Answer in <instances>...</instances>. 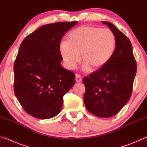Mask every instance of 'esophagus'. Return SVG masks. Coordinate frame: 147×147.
I'll return each mask as SVG.
<instances>
[{"label": "esophagus", "mask_w": 147, "mask_h": 147, "mask_svg": "<svg viewBox=\"0 0 147 147\" xmlns=\"http://www.w3.org/2000/svg\"><path fill=\"white\" fill-rule=\"evenodd\" d=\"M82 80V77L79 75V74H76V82L77 83H80Z\"/></svg>", "instance_id": "obj_1"}]
</instances>
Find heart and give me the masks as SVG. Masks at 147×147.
<instances>
[{"label": "heart", "instance_id": "1", "mask_svg": "<svg viewBox=\"0 0 147 147\" xmlns=\"http://www.w3.org/2000/svg\"><path fill=\"white\" fill-rule=\"evenodd\" d=\"M115 34L108 28L82 26L72 30L68 41H61L59 51L67 69L73 70L80 61L83 69L89 71L102 68L111 60L116 49Z\"/></svg>", "mask_w": 147, "mask_h": 147}]
</instances>
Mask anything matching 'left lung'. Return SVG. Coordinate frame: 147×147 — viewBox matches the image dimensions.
<instances>
[{
  "instance_id": "8db88e82",
  "label": "left lung",
  "mask_w": 147,
  "mask_h": 147,
  "mask_svg": "<svg viewBox=\"0 0 147 147\" xmlns=\"http://www.w3.org/2000/svg\"><path fill=\"white\" fill-rule=\"evenodd\" d=\"M102 23L115 34L116 49L105 66L84 78V101L89 112L107 118L115 115L130 99L137 65L129 39L112 23Z\"/></svg>"
}]
</instances>
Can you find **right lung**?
<instances>
[{
  "mask_svg": "<svg viewBox=\"0 0 147 147\" xmlns=\"http://www.w3.org/2000/svg\"><path fill=\"white\" fill-rule=\"evenodd\" d=\"M78 21L48 24L24 39L14 63V92L27 113L47 119L60 113L63 97L75 83L59 54L61 39Z\"/></svg>",
  "mask_w": 147,
  "mask_h": 147,
  "instance_id": "add662e5",
  "label": "right lung"
}]
</instances>
